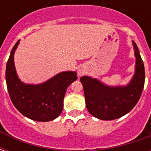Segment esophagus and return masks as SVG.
I'll use <instances>...</instances> for the list:
<instances>
[{
	"label": "esophagus",
	"instance_id": "34e87169",
	"mask_svg": "<svg viewBox=\"0 0 151 151\" xmlns=\"http://www.w3.org/2000/svg\"><path fill=\"white\" fill-rule=\"evenodd\" d=\"M85 73V70H83V69H79L78 70V75L79 76H82L83 74Z\"/></svg>",
	"mask_w": 151,
	"mask_h": 151
}]
</instances>
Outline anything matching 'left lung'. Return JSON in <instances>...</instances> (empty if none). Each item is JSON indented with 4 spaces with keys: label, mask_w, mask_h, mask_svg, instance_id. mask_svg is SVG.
Returning <instances> with one entry per match:
<instances>
[{
    "label": "left lung",
    "mask_w": 151,
    "mask_h": 151,
    "mask_svg": "<svg viewBox=\"0 0 151 151\" xmlns=\"http://www.w3.org/2000/svg\"><path fill=\"white\" fill-rule=\"evenodd\" d=\"M136 56L135 73L125 86H110L99 80L82 76L86 106L90 113L104 120H115L129 112L137 104L145 83V68L139 50L133 41Z\"/></svg>",
    "instance_id": "obj_1"
}]
</instances>
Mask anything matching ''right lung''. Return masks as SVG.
Listing matches in <instances>:
<instances>
[{
	"mask_svg": "<svg viewBox=\"0 0 151 151\" xmlns=\"http://www.w3.org/2000/svg\"><path fill=\"white\" fill-rule=\"evenodd\" d=\"M18 44L19 40L12 49L5 70L6 85L12 103L29 119L42 122L54 120L62 111L66 90L77 80V73L61 72L41 84H25L18 78L14 61Z\"/></svg>",
	"mask_w": 151,
	"mask_h": 151,
	"instance_id": "right-lung-1",
	"label": "right lung"
}]
</instances>
